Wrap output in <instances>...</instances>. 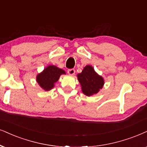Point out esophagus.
I'll list each match as a JSON object with an SVG mask.
<instances>
[{
	"instance_id": "obj_1",
	"label": "esophagus",
	"mask_w": 147,
	"mask_h": 147,
	"mask_svg": "<svg viewBox=\"0 0 147 147\" xmlns=\"http://www.w3.org/2000/svg\"><path fill=\"white\" fill-rule=\"evenodd\" d=\"M68 73L70 75H75V69H68Z\"/></svg>"
}]
</instances>
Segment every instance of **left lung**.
<instances>
[{"mask_svg":"<svg viewBox=\"0 0 147 147\" xmlns=\"http://www.w3.org/2000/svg\"><path fill=\"white\" fill-rule=\"evenodd\" d=\"M77 79L81 86L82 92L87 96L98 94L105 84V80L98 75L90 65L85 66L81 73L77 75Z\"/></svg>","mask_w":147,"mask_h":147,"instance_id":"1","label":"left lung"}]
</instances>
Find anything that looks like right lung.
I'll list each match as a JSON object with an SVG mask.
<instances>
[{
  "instance_id": "1",
  "label": "right lung",
  "mask_w": 147,
  "mask_h": 147,
  "mask_svg": "<svg viewBox=\"0 0 147 147\" xmlns=\"http://www.w3.org/2000/svg\"><path fill=\"white\" fill-rule=\"evenodd\" d=\"M65 74L66 72L64 70L56 66L49 65L37 75L36 82L42 89L47 92L53 88L55 83L58 81L60 76Z\"/></svg>"
}]
</instances>
